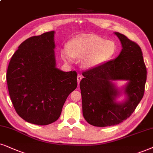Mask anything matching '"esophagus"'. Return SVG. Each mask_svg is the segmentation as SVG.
I'll return each mask as SVG.
<instances>
[{"label":"esophagus","mask_w":153,"mask_h":153,"mask_svg":"<svg viewBox=\"0 0 153 153\" xmlns=\"http://www.w3.org/2000/svg\"><path fill=\"white\" fill-rule=\"evenodd\" d=\"M81 79H82V75H78V76H77V80H78V83L79 85V83H80Z\"/></svg>","instance_id":"1"}]
</instances>
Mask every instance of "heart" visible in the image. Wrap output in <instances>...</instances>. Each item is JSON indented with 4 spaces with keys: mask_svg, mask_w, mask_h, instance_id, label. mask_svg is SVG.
I'll return each mask as SVG.
<instances>
[{
    "mask_svg": "<svg viewBox=\"0 0 153 153\" xmlns=\"http://www.w3.org/2000/svg\"><path fill=\"white\" fill-rule=\"evenodd\" d=\"M117 46L109 40L92 34H84L71 40L61 52L63 59L71 61L72 58L80 59L82 68H92L111 59L115 53Z\"/></svg>",
    "mask_w": 153,
    "mask_h": 153,
    "instance_id": "heart-1",
    "label": "heart"
}]
</instances>
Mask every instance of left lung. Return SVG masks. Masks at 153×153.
<instances>
[{
  "label": "left lung",
  "mask_w": 153,
  "mask_h": 153,
  "mask_svg": "<svg viewBox=\"0 0 153 153\" xmlns=\"http://www.w3.org/2000/svg\"><path fill=\"white\" fill-rule=\"evenodd\" d=\"M122 49L115 59L82 73L80 82L82 114L86 121L98 127L114 126L127 119L144 94L147 70L140 47L122 34L114 32ZM125 80L119 89L113 82ZM121 93L125 100L117 102Z\"/></svg>",
  "instance_id": "8db88e82"
}]
</instances>
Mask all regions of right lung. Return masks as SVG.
<instances>
[{
    "instance_id": "obj_1",
    "label": "right lung",
    "mask_w": 153,
    "mask_h": 153,
    "mask_svg": "<svg viewBox=\"0 0 153 153\" xmlns=\"http://www.w3.org/2000/svg\"><path fill=\"white\" fill-rule=\"evenodd\" d=\"M54 31L27 39L10 61L6 79L15 111L27 122L48 125L59 119L78 85L75 71L56 68Z\"/></svg>"
}]
</instances>
